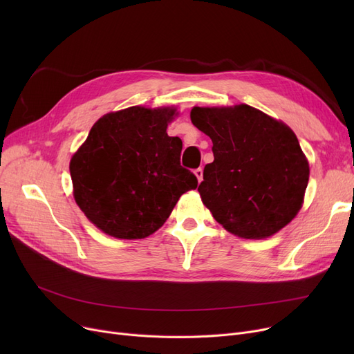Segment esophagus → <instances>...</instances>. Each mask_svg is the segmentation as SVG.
Returning <instances> with one entry per match:
<instances>
[{"label": "esophagus", "instance_id": "obj_1", "mask_svg": "<svg viewBox=\"0 0 354 354\" xmlns=\"http://www.w3.org/2000/svg\"><path fill=\"white\" fill-rule=\"evenodd\" d=\"M194 174H195V176H196L198 182L201 183V180L203 179V169H202V167H198V169H195V171H194Z\"/></svg>", "mask_w": 354, "mask_h": 354}]
</instances>
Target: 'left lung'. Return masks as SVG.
<instances>
[{
	"instance_id": "left-lung-1",
	"label": "left lung",
	"mask_w": 354,
	"mask_h": 354,
	"mask_svg": "<svg viewBox=\"0 0 354 354\" xmlns=\"http://www.w3.org/2000/svg\"><path fill=\"white\" fill-rule=\"evenodd\" d=\"M191 120L212 140L198 191L228 232L261 239L301 209L310 167L292 130L248 104L198 107Z\"/></svg>"
}]
</instances>
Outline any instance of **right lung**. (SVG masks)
<instances>
[{
  "label": "right lung",
  "instance_id": "right-lung-1",
  "mask_svg": "<svg viewBox=\"0 0 354 354\" xmlns=\"http://www.w3.org/2000/svg\"><path fill=\"white\" fill-rule=\"evenodd\" d=\"M176 109L127 107L100 118L70 160L73 194L99 230L146 238L169 218L180 195L198 187L180 166L182 140L167 136Z\"/></svg>",
  "mask_w": 354,
  "mask_h": 354
}]
</instances>
